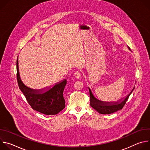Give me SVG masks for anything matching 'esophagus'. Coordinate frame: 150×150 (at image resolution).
Segmentation results:
<instances>
[{"label": "esophagus", "mask_w": 150, "mask_h": 150, "mask_svg": "<svg viewBox=\"0 0 150 150\" xmlns=\"http://www.w3.org/2000/svg\"><path fill=\"white\" fill-rule=\"evenodd\" d=\"M75 75V77L76 78H78V79H81V78H82L83 77V75L81 72H76Z\"/></svg>", "instance_id": "1"}]
</instances>
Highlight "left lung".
I'll return each instance as SVG.
<instances>
[{
  "mask_svg": "<svg viewBox=\"0 0 150 150\" xmlns=\"http://www.w3.org/2000/svg\"><path fill=\"white\" fill-rule=\"evenodd\" d=\"M128 49L131 51L129 47H128ZM89 88L90 91V105L93 109H94L96 111H97L99 113L103 115H109L116 112L120 109H122L123 106L125 105L126 102L127 101L129 96L131 94L134 90L135 89V87L133 88L132 90L131 93L128 94L123 100H119V101L117 102H105L100 101L97 99L93 94L91 90Z\"/></svg>",
  "mask_w": 150,
  "mask_h": 150,
  "instance_id": "obj_1",
  "label": "left lung"
}]
</instances>
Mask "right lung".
<instances>
[{
  "label": "right lung",
  "instance_id": "add662e5",
  "mask_svg": "<svg viewBox=\"0 0 150 150\" xmlns=\"http://www.w3.org/2000/svg\"><path fill=\"white\" fill-rule=\"evenodd\" d=\"M18 57L16 60V76L19 89L25 96L33 109L46 115L57 114L65 108V101L63 93L67 81L58 82L49 90L42 93L43 90H33L27 87L20 78L18 68Z\"/></svg>",
  "mask_w": 150,
  "mask_h": 150
}]
</instances>
